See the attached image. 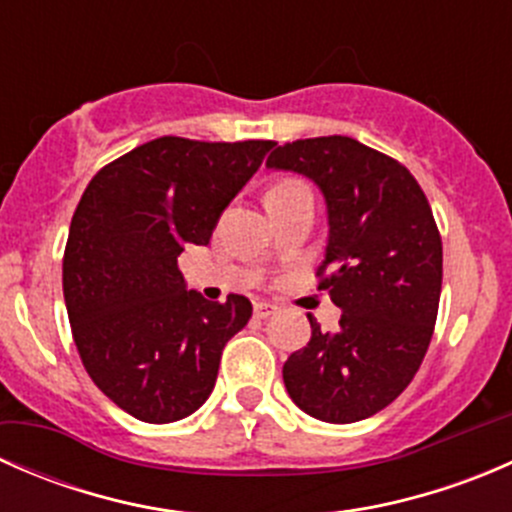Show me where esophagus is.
I'll return each mask as SVG.
<instances>
[{
  "label": "esophagus",
  "instance_id": "esophagus-1",
  "mask_svg": "<svg viewBox=\"0 0 512 512\" xmlns=\"http://www.w3.org/2000/svg\"><path fill=\"white\" fill-rule=\"evenodd\" d=\"M277 312V307L275 304H270V302H255V317L257 319H267V317H272V314Z\"/></svg>",
  "mask_w": 512,
  "mask_h": 512
}]
</instances>
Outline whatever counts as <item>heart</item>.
<instances>
[{
	"label": "heart",
	"mask_w": 512,
	"mask_h": 512,
	"mask_svg": "<svg viewBox=\"0 0 512 512\" xmlns=\"http://www.w3.org/2000/svg\"><path fill=\"white\" fill-rule=\"evenodd\" d=\"M307 185L299 183V180H280L275 188L267 193V198H280V195H289V193H297V190H304Z\"/></svg>",
	"instance_id": "b5f03b06"
}]
</instances>
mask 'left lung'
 <instances>
[{
    "label": "left lung",
    "mask_w": 512,
    "mask_h": 512,
    "mask_svg": "<svg viewBox=\"0 0 512 512\" xmlns=\"http://www.w3.org/2000/svg\"><path fill=\"white\" fill-rule=\"evenodd\" d=\"M267 165L324 193L329 240L317 277L342 309L337 332L307 314L312 339L285 361L287 394L319 421L374 416L411 384L433 337L443 245L431 205L406 165L349 136L285 143Z\"/></svg>",
    "instance_id": "obj_1"
}]
</instances>
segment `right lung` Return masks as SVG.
I'll list each match as a JSON object with an SVG mask.
<instances>
[{
    "instance_id": "1",
    "label": "right lung",
    "mask_w": 512,
    "mask_h": 512,
    "mask_svg": "<svg viewBox=\"0 0 512 512\" xmlns=\"http://www.w3.org/2000/svg\"><path fill=\"white\" fill-rule=\"evenodd\" d=\"M272 146L156 138L103 165L76 205L64 250L71 334L94 384L138 421L198 411L225 344L250 322L242 294L188 292L178 257L208 245Z\"/></svg>"
}]
</instances>
